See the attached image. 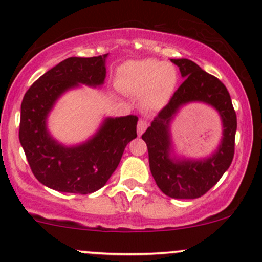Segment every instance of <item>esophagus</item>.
Returning a JSON list of instances; mask_svg holds the SVG:
<instances>
[{
  "mask_svg": "<svg viewBox=\"0 0 262 262\" xmlns=\"http://www.w3.org/2000/svg\"><path fill=\"white\" fill-rule=\"evenodd\" d=\"M148 124L146 120H139L138 121V126H137V132H138V136H142L144 133V130L147 129Z\"/></svg>",
  "mask_w": 262,
  "mask_h": 262,
  "instance_id": "1",
  "label": "esophagus"
}]
</instances>
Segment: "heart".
Instances as JSON below:
<instances>
[{
  "label": "heart",
  "instance_id": "b5f03b06",
  "mask_svg": "<svg viewBox=\"0 0 262 262\" xmlns=\"http://www.w3.org/2000/svg\"><path fill=\"white\" fill-rule=\"evenodd\" d=\"M178 84V71L171 63L143 59L129 60L116 73V86L132 95H142L141 104L146 109L166 106Z\"/></svg>",
  "mask_w": 262,
  "mask_h": 262
}]
</instances>
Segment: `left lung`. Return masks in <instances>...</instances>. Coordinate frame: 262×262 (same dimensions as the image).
Listing matches in <instances>:
<instances>
[{
	"label": "left lung",
	"instance_id": "left-lung-1",
	"mask_svg": "<svg viewBox=\"0 0 262 262\" xmlns=\"http://www.w3.org/2000/svg\"><path fill=\"white\" fill-rule=\"evenodd\" d=\"M179 67L184 82L172 99L153 119L142 139L146 142L149 168L161 191L173 199H195L210 190L233 160L237 118L231 96L218 78L186 58L171 59ZM204 103L219 113L222 138L209 156L191 159L177 153L170 125L182 107Z\"/></svg>",
	"mask_w": 262,
	"mask_h": 262
}]
</instances>
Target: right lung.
<instances>
[{"instance_id":"obj_1","label":"right lung","mask_w":262,"mask_h":262,"mask_svg":"<svg viewBox=\"0 0 262 262\" xmlns=\"http://www.w3.org/2000/svg\"><path fill=\"white\" fill-rule=\"evenodd\" d=\"M71 57L31 84L21 102L20 138L34 176L60 192L91 194L101 189L118 167L124 149L137 138L136 115L104 118L86 141L64 144L48 128L58 100L82 84L99 89L106 78V59Z\"/></svg>"}]
</instances>
